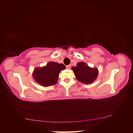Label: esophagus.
I'll return each mask as SVG.
<instances>
[{"label":"esophagus","instance_id":"1","mask_svg":"<svg viewBox=\"0 0 133 133\" xmlns=\"http://www.w3.org/2000/svg\"><path fill=\"white\" fill-rule=\"evenodd\" d=\"M70 68H71V65H67V66H66V69H70Z\"/></svg>","mask_w":133,"mask_h":133}]
</instances>
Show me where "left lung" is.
<instances>
[{
    "label": "left lung",
    "mask_w": 133,
    "mask_h": 133,
    "mask_svg": "<svg viewBox=\"0 0 133 133\" xmlns=\"http://www.w3.org/2000/svg\"><path fill=\"white\" fill-rule=\"evenodd\" d=\"M72 70L78 81L85 84L92 83L98 74V69L90 68L83 62L77 63L76 67H72Z\"/></svg>",
    "instance_id": "obj_1"
}]
</instances>
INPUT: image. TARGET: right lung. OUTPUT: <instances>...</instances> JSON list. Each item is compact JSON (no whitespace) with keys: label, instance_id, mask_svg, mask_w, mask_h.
<instances>
[{"label":"right lung","instance_id":"obj_1","mask_svg":"<svg viewBox=\"0 0 133 133\" xmlns=\"http://www.w3.org/2000/svg\"><path fill=\"white\" fill-rule=\"evenodd\" d=\"M65 67L63 64L49 62L45 67L35 69L33 73V76L37 83L41 85H54L57 83L60 71L65 69Z\"/></svg>","mask_w":133,"mask_h":133}]
</instances>
